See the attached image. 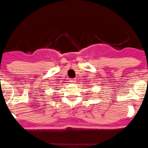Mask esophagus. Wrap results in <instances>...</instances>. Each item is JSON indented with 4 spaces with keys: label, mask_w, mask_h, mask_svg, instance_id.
Wrapping results in <instances>:
<instances>
[{
    "label": "esophagus",
    "mask_w": 148,
    "mask_h": 148,
    "mask_svg": "<svg viewBox=\"0 0 148 148\" xmlns=\"http://www.w3.org/2000/svg\"><path fill=\"white\" fill-rule=\"evenodd\" d=\"M70 82H71V83H74V82H75V79H71L70 81Z\"/></svg>",
    "instance_id": "esophagus-1"
}]
</instances>
